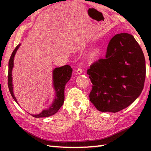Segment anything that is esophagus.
<instances>
[{"mask_svg":"<svg viewBox=\"0 0 151 151\" xmlns=\"http://www.w3.org/2000/svg\"><path fill=\"white\" fill-rule=\"evenodd\" d=\"M76 75H81V74L82 73V69L81 68V67H79L77 69H76Z\"/></svg>","mask_w":151,"mask_h":151,"instance_id":"1","label":"esophagus"}]
</instances>
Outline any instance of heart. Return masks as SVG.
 <instances>
[{
	"instance_id": "heart-1",
	"label": "heart",
	"mask_w": 151,
	"mask_h": 151,
	"mask_svg": "<svg viewBox=\"0 0 151 151\" xmlns=\"http://www.w3.org/2000/svg\"><path fill=\"white\" fill-rule=\"evenodd\" d=\"M99 54V49H97V50H95L94 51H93L92 52H91L88 55V60L89 61V62H93V61H94L96 59V58L97 57Z\"/></svg>"
}]
</instances>
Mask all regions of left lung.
<instances>
[{"mask_svg":"<svg viewBox=\"0 0 151 151\" xmlns=\"http://www.w3.org/2000/svg\"><path fill=\"white\" fill-rule=\"evenodd\" d=\"M145 73V57L134 36L115 35L108 44L106 58L88 69L93 84L89 100L99 111H119L139 97Z\"/></svg>","mask_w":151,"mask_h":151,"instance_id":"obj_1","label":"left lung"}]
</instances>
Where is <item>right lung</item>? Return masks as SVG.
<instances>
[{"label": "right lung", "mask_w": 151, "mask_h": 151, "mask_svg": "<svg viewBox=\"0 0 151 151\" xmlns=\"http://www.w3.org/2000/svg\"><path fill=\"white\" fill-rule=\"evenodd\" d=\"M21 43L15 47L14 50L11 55L10 59L8 63V88L12 97L14 101L19 104L14 93V87H13V77H12V70L14 68V57L17 52L19 48L21 46ZM73 69L69 65H64L60 67H56L52 70V86L54 92V97L53 101L50 104L49 108L44 109L40 114H30L32 116L36 118L47 117L53 115L57 113L58 111L64 102V91H65V85L70 79L72 75Z\"/></svg>", "instance_id": "obj_1"}]
</instances>
